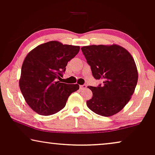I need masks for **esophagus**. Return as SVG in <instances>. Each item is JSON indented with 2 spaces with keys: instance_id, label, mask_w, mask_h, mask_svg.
I'll list each match as a JSON object with an SVG mask.
<instances>
[{
  "instance_id": "esophagus-1",
  "label": "esophagus",
  "mask_w": 155,
  "mask_h": 155,
  "mask_svg": "<svg viewBox=\"0 0 155 155\" xmlns=\"http://www.w3.org/2000/svg\"><path fill=\"white\" fill-rule=\"evenodd\" d=\"M87 87V85L86 84H84V85H80V89L81 90H84Z\"/></svg>"
}]
</instances>
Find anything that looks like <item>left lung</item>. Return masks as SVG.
<instances>
[{"instance_id": "8db88e82", "label": "left lung", "mask_w": 155, "mask_h": 155, "mask_svg": "<svg viewBox=\"0 0 155 155\" xmlns=\"http://www.w3.org/2000/svg\"><path fill=\"white\" fill-rule=\"evenodd\" d=\"M93 77L102 84L89 86L92 97L87 106L95 114L108 117L118 113L134 94L138 81L134 60L119 45H91L81 48Z\"/></svg>"}]
</instances>
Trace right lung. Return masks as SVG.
Returning <instances> with one entry per match:
<instances>
[{
    "label": "right lung",
    "instance_id": "1",
    "mask_svg": "<svg viewBox=\"0 0 155 155\" xmlns=\"http://www.w3.org/2000/svg\"><path fill=\"white\" fill-rule=\"evenodd\" d=\"M78 46L51 41L26 55L21 67L19 87L26 103L38 114L50 115L64 107L78 84L60 83L68 63L79 51Z\"/></svg>",
    "mask_w": 155,
    "mask_h": 155
}]
</instances>
